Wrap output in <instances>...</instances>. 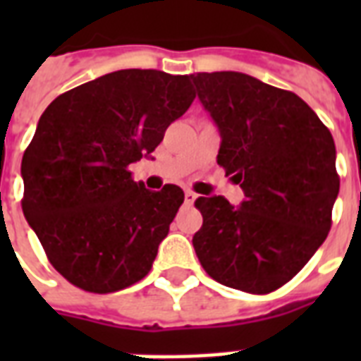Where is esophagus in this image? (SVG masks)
Returning a JSON list of instances; mask_svg holds the SVG:
<instances>
[{
  "instance_id": "esophagus-1",
  "label": "esophagus",
  "mask_w": 361,
  "mask_h": 361,
  "mask_svg": "<svg viewBox=\"0 0 361 361\" xmlns=\"http://www.w3.org/2000/svg\"><path fill=\"white\" fill-rule=\"evenodd\" d=\"M197 200V195L192 191H185V204H192Z\"/></svg>"
}]
</instances>
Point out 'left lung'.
Returning <instances> with one entry per match:
<instances>
[{
  "instance_id": "8db88e82",
  "label": "left lung",
  "mask_w": 361,
  "mask_h": 361,
  "mask_svg": "<svg viewBox=\"0 0 361 361\" xmlns=\"http://www.w3.org/2000/svg\"><path fill=\"white\" fill-rule=\"evenodd\" d=\"M221 135L217 163L245 200L200 197L197 257L217 283L268 294L294 277L324 243L339 192L336 144L296 93L243 73L191 75Z\"/></svg>"
}]
</instances>
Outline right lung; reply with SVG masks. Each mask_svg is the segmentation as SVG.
<instances>
[{
  "mask_svg": "<svg viewBox=\"0 0 361 361\" xmlns=\"http://www.w3.org/2000/svg\"><path fill=\"white\" fill-rule=\"evenodd\" d=\"M192 99L189 76L123 69L61 93L42 112L22 157V209L69 283L109 294L152 269L183 191H149L129 164L161 144Z\"/></svg>",
  "mask_w": 361,
  "mask_h": 361,
  "instance_id": "add662e5",
  "label": "right lung"
}]
</instances>
